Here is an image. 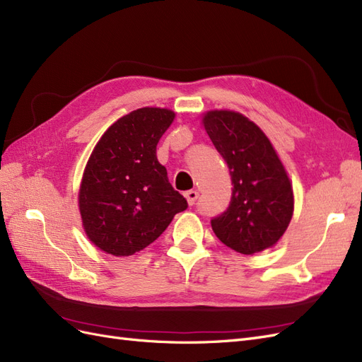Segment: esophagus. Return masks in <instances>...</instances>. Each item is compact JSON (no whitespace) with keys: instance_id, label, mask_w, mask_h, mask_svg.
<instances>
[{"instance_id":"1","label":"esophagus","mask_w":362,"mask_h":362,"mask_svg":"<svg viewBox=\"0 0 362 362\" xmlns=\"http://www.w3.org/2000/svg\"><path fill=\"white\" fill-rule=\"evenodd\" d=\"M185 199H187V202H189V205H193L194 202H196V199H198V196H199V193L196 192V190H189V192H185Z\"/></svg>"}]
</instances>
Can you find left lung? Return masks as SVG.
I'll list each match as a JSON object with an SVG mask.
<instances>
[{
  "mask_svg": "<svg viewBox=\"0 0 362 362\" xmlns=\"http://www.w3.org/2000/svg\"><path fill=\"white\" fill-rule=\"evenodd\" d=\"M202 125L233 181L231 204L211 221L214 234L243 255L273 247L294 211L293 185L276 149L264 131L238 112L210 110Z\"/></svg>",
  "mask_w": 362,
  "mask_h": 362,
  "instance_id": "left-lung-1",
  "label": "left lung"
}]
</instances>
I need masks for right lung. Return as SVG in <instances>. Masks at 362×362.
Here are the masks:
<instances>
[{
  "label": "right lung",
  "mask_w": 362,
  "mask_h": 362,
  "mask_svg": "<svg viewBox=\"0 0 362 362\" xmlns=\"http://www.w3.org/2000/svg\"><path fill=\"white\" fill-rule=\"evenodd\" d=\"M173 119L169 108H137L107 128L87 160L78 210L87 238L105 254L145 249L187 208L157 160V144Z\"/></svg>",
  "instance_id": "add662e5"
}]
</instances>
